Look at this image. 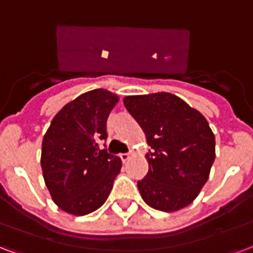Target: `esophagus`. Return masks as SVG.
Returning a JSON list of instances; mask_svg holds the SVG:
<instances>
[{
	"mask_svg": "<svg viewBox=\"0 0 253 253\" xmlns=\"http://www.w3.org/2000/svg\"><path fill=\"white\" fill-rule=\"evenodd\" d=\"M132 156H133V152L132 150H129L128 153H121L120 158L123 160V162H126V161H129V158L132 157Z\"/></svg>",
	"mask_w": 253,
	"mask_h": 253,
	"instance_id": "34e87169",
	"label": "esophagus"
}]
</instances>
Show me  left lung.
<instances>
[{
	"label": "left lung",
	"mask_w": 253,
	"mask_h": 253,
	"mask_svg": "<svg viewBox=\"0 0 253 253\" xmlns=\"http://www.w3.org/2000/svg\"><path fill=\"white\" fill-rule=\"evenodd\" d=\"M124 105L152 148L148 174L137 182L145 203L165 212L189 206L215 160V136L205 116L169 92L125 96Z\"/></svg>",
	"instance_id": "left-lung-1"
}]
</instances>
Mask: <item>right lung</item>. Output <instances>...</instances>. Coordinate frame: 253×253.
<instances>
[{
    "mask_svg": "<svg viewBox=\"0 0 253 253\" xmlns=\"http://www.w3.org/2000/svg\"><path fill=\"white\" fill-rule=\"evenodd\" d=\"M117 103L119 96L103 88L82 93L56 113L44 133L43 178L64 212L89 214L104 205L112 190L123 164L99 142L107 138V119Z\"/></svg>",
    "mask_w": 253,
    "mask_h": 253,
    "instance_id": "right-lung-1",
    "label": "right lung"
}]
</instances>
